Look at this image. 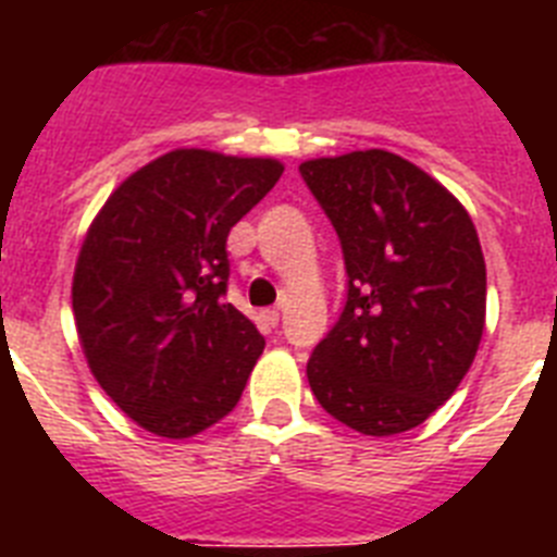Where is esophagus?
Wrapping results in <instances>:
<instances>
[{
	"mask_svg": "<svg viewBox=\"0 0 557 557\" xmlns=\"http://www.w3.org/2000/svg\"><path fill=\"white\" fill-rule=\"evenodd\" d=\"M262 318H264V321H268L270 323V326H278V309H264V312H262Z\"/></svg>",
	"mask_w": 557,
	"mask_h": 557,
	"instance_id": "esophagus-1",
	"label": "esophagus"
}]
</instances>
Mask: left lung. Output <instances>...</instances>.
I'll return each mask as SVG.
<instances>
[{"instance_id": "obj_1", "label": "left lung", "mask_w": 557, "mask_h": 557, "mask_svg": "<svg viewBox=\"0 0 557 557\" xmlns=\"http://www.w3.org/2000/svg\"><path fill=\"white\" fill-rule=\"evenodd\" d=\"M334 225L346 304L314 346L318 405L362 435L424 424L457 391L485 326V259L471 218L424 170L387 150L298 166Z\"/></svg>"}]
</instances>
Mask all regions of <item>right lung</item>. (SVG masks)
Returning <instances> with one entry per match:
<instances>
[{
    "instance_id": "right-lung-1",
    "label": "right lung",
    "mask_w": 557,
    "mask_h": 557,
    "mask_svg": "<svg viewBox=\"0 0 557 557\" xmlns=\"http://www.w3.org/2000/svg\"><path fill=\"white\" fill-rule=\"evenodd\" d=\"M282 172L273 159L172 150L133 172L88 228L77 334L102 391L152 435H198L243 396L264 337L225 304V239Z\"/></svg>"
}]
</instances>
